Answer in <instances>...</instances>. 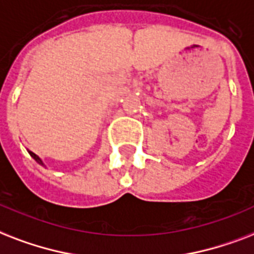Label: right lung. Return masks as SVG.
Listing matches in <instances>:
<instances>
[{
  "instance_id": "add662e5",
  "label": "right lung",
  "mask_w": 254,
  "mask_h": 254,
  "mask_svg": "<svg viewBox=\"0 0 254 254\" xmlns=\"http://www.w3.org/2000/svg\"><path fill=\"white\" fill-rule=\"evenodd\" d=\"M27 152H29V155H30L31 158L34 159L35 162L38 163V164H41V166H43V167H46V166H45V163H43V162H42V159L39 158L38 155H35V154H34V152H31V151H29V149H27Z\"/></svg>"
}]
</instances>
